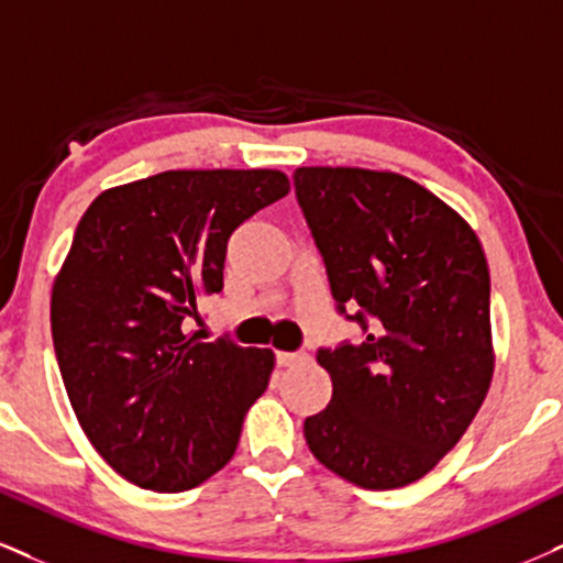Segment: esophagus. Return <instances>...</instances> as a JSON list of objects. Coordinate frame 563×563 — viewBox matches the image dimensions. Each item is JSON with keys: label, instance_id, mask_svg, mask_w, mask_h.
<instances>
[{"label": "esophagus", "instance_id": "obj_1", "mask_svg": "<svg viewBox=\"0 0 563 563\" xmlns=\"http://www.w3.org/2000/svg\"><path fill=\"white\" fill-rule=\"evenodd\" d=\"M305 352H276V365L279 367H292L297 363H302Z\"/></svg>", "mask_w": 563, "mask_h": 563}]
</instances>
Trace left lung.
<instances>
[{
  "label": "left lung",
  "instance_id": "1",
  "mask_svg": "<svg viewBox=\"0 0 563 563\" xmlns=\"http://www.w3.org/2000/svg\"><path fill=\"white\" fill-rule=\"evenodd\" d=\"M292 179L336 310L363 329L318 350L334 394L305 420V441L360 488H401L454 449L494 378L481 240L394 172L300 166Z\"/></svg>",
  "mask_w": 563,
  "mask_h": 563
}]
</instances>
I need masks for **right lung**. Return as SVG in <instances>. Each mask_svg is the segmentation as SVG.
<instances>
[{
	"instance_id": "add662e5",
	"label": "right lung",
	"mask_w": 563,
	"mask_h": 563,
	"mask_svg": "<svg viewBox=\"0 0 563 563\" xmlns=\"http://www.w3.org/2000/svg\"><path fill=\"white\" fill-rule=\"evenodd\" d=\"M289 192L276 169H177L101 192L52 289L69 405L103 462L137 488L179 494L219 473L274 352L187 334L224 287L227 242Z\"/></svg>"
}]
</instances>
